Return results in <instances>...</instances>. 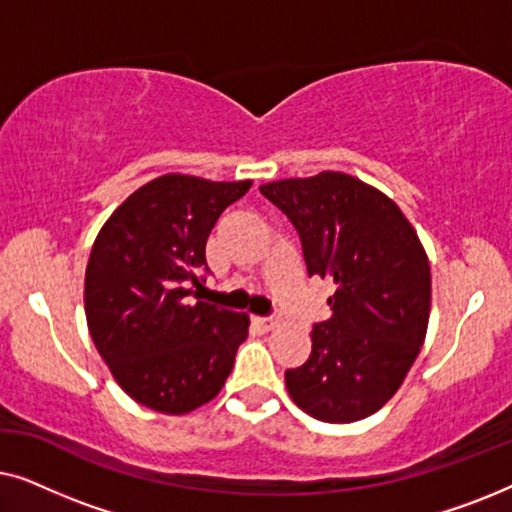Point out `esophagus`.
<instances>
[{
    "label": "esophagus",
    "instance_id": "1",
    "mask_svg": "<svg viewBox=\"0 0 512 512\" xmlns=\"http://www.w3.org/2000/svg\"><path fill=\"white\" fill-rule=\"evenodd\" d=\"M254 321H256V326L261 328V331H265V333L275 331V328L279 326V319L277 317H256Z\"/></svg>",
    "mask_w": 512,
    "mask_h": 512
}]
</instances>
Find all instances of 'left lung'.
<instances>
[{"instance_id":"left-lung-1","label":"left lung","mask_w":512,"mask_h":512,"mask_svg":"<svg viewBox=\"0 0 512 512\" xmlns=\"http://www.w3.org/2000/svg\"><path fill=\"white\" fill-rule=\"evenodd\" d=\"M261 193L296 226L307 272L333 279L331 319L284 380L293 403L328 424L370 417L401 387L431 312L426 251L391 198L345 172L279 179Z\"/></svg>"}]
</instances>
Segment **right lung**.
<instances>
[{
    "label": "right lung",
    "instance_id": "obj_1",
    "mask_svg": "<svg viewBox=\"0 0 512 512\" xmlns=\"http://www.w3.org/2000/svg\"><path fill=\"white\" fill-rule=\"evenodd\" d=\"M251 181L163 174L137 188L95 237L86 268L88 331L125 394L186 415L212 401L247 340L249 314L202 303L205 244Z\"/></svg>",
    "mask_w": 512,
    "mask_h": 512
}]
</instances>
